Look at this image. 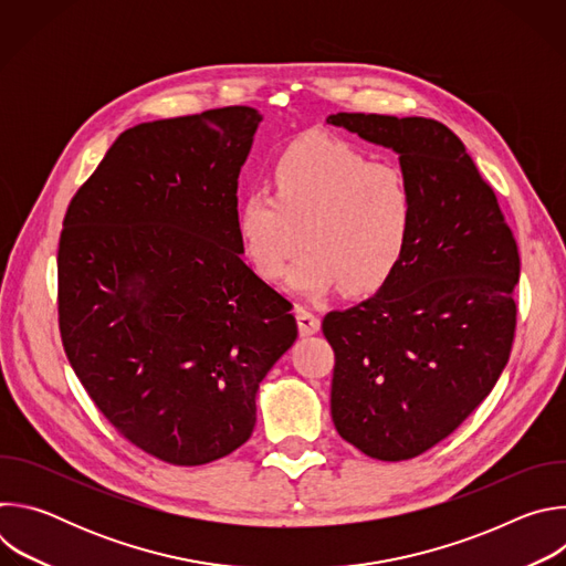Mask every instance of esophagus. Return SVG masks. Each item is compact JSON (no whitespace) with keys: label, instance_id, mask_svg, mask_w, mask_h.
I'll use <instances>...</instances> for the list:
<instances>
[{"label":"esophagus","instance_id":"esophagus-1","mask_svg":"<svg viewBox=\"0 0 566 566\" xmlns=\"http://www.w3.org/2000/svg\"><path fill=\"white\" fill-rule=\"evenodd\" d=\"M295 317H297V329L302 336H313L319 332V317L306 306H297Z\"/></svg>","mask_w":566,"mask_h":566}]
</instances>
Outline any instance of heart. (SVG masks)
Listing matches in <instances>:
<instances>
[{"mask_svg": "<svg viewBox=\"0 0 566 566\" xmlns=\"http://www.w3.org/2000/svg\"><path fill=\"white\" fill-rule=\"evenodd\" d=\"M273 195L251 190L234 210V234L249 266L269 282L289 275L311 297L338 286L376 293L398 269L415 228V192L398 168L329 136L286 147L271 170Z\"/></svg>", "mask_w": 566, "mask_h": 566, "instance_id": "b5f03b06", "label": "heart"}]
</instances>
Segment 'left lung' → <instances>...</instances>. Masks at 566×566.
I'll return each instance as SVG.
<instances>
[{
	"instance_id": "obj_1",
	"label": "left lung",
	"mask_w": 566,
	"mask_h": 566,
	"mask_svg": "<svg viewBox=\"0 0 566 566\" xmlns=\"http://www.w3.org/2000/svg\"><path fill=\"white\" fill-rule=\"evenodd\" d=\"M398 154L415 192L410 247L369 300L332 311V419L367 457L406 461L454 432L504 371L517 306L515 237L493 188L443 123L332 114Z\"/></svg>"
}]
</instances>
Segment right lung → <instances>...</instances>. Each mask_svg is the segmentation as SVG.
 Listing matches in <instances>:
<instances>
[{
    "mask_svg": "<svg viewBox=\"0 0 566 566\" xmlns=\"http://www.w3.org/2000/svg\"><path fill=\"white\" fill-rule=\"evenodd\" d=\"M260 123L241 105L140 123L64 214L66 358L118 434L172 465L251 439L260 382L297 338L293 304L241 260L234 234Z\"/></svg>",
    "mask_w": 566,
    "mask_h": 566,
    "instance_id": "obj_1",
    "label": "right lung"
}]
</instances>
